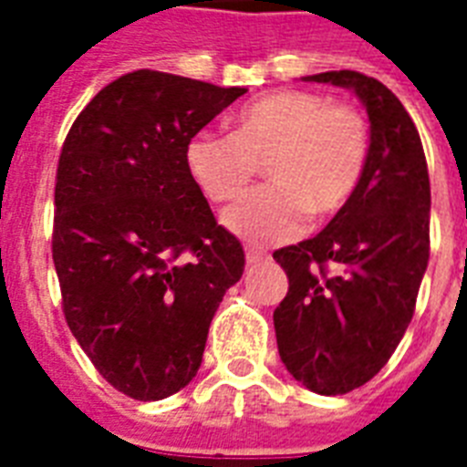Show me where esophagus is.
<instances>
[{
  "mask_svg": "<svg viewBox=\"0 0 467 467\" xmlns=\"http://www.w3.org/2000/svg\"><path fill=\"white\" fill-rule=\"evenodd\" d=\"M244 259H247L249 266H256V264H262L269 259V254L264 252V249H256V247H249L247 252H244Z\"/></svg>",
  "mask_w": 467,
  "mask_h": 467,
  "instance_id": "34e87169",
  "label": "esophagus"
}]
</instances>
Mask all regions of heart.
<instances>
[{"mask_svg": "<svg viewBox=\"0 0 467 467\" xmlns=\"http://www.w3.org/2000/svg\"><path fill=\"white\" fill-rule=\"evenodd\" d=\"M368 157L366 120L347 104L315 91L278 89L233 116V133H198L186 145V167L205 198L227 203L247 189L256 161L271 183L225 211L223 223L252 244L298 237L310 211L329 215L347 203Z\"/></svg>", "mask_w": 467, "mask_h": 467, "instance_id": "1", "label": "heart"}]
</instances>
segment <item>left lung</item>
Returning <instances> with one entry per match:
<instances>
[{
    "instance_id": "obj_1",
    "label": "left lung",
    "mask_w": 467,
    "mask_h": 467,
    "mask_svg": "<svg viewBox=\"0 0 467 467\" xmlns=\"http://www.w3.org/2000/svg\"><path fill=\"white\" fill-rule=\"evenodd\" d=\"M307 82L354 91L370 120L361 182L312 240L274 252L288 293L274 310L281 361L317 395H344L383 368L414 315L429 262L427 157L410 113L354 69Z\"/></svg>"
}]
</instances>
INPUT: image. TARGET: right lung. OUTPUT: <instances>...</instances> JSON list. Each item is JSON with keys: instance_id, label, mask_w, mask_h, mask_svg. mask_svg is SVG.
Returning a JSON list of instances; mask_svg holds the SVG:
<instances>
[{"instance_id": "1", "label": "right lung", "mask_w": 467, "mask_h": 467, "mask_svg": "<svg viewBox=\"0 0 467 467\" xmlns=\"http://www.w3.org/2000/svg\"><path fill=\"white\" fill-rule=\"evenodd\" d=\"M242 87L135 69L69 128L53 262L69 329L109 383L164 400L193 380L211 319L244 271L186 167V145Z\"/></svg>"}]
</instances>
